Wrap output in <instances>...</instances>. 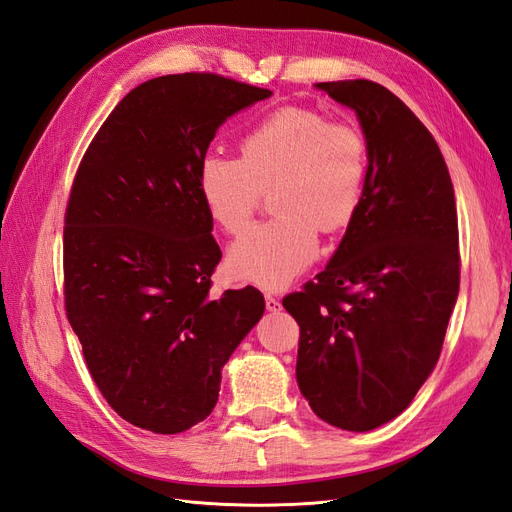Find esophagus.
Returning <instances> with one entry per match:
<instances>
[{
  "instance_id": "34e87169",
  "label": "esophagus",
  "mask_w": 512,
  "mask_h": 512,
  "mask_svg": "<svg viewBox=\"0 0 512 512\" xmlns=\"http://www.w3.org/2000/svg\"><path fill=\"white\" fill-rule=\"evenodd\" d=\"M265 305H267L269 312H280V309H282V303H280V299L271 297V294H267V297H265Z\"/></svg>"
}]
</instances>
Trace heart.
<instances>
[{"label": "heart", "instance_id": "obj_1", "mask_svg": "<svg viewBox=\"0 0 512 512\" xmlns=\"http://www.w3.org/2000/svg\"><path fill=\"white\" fill-rule=\"evenodd\" d=\"M369 153L365 134L312 108L286 106L239 141V158L209 151L196 173L211 220L237 235L269 192L273 220L252 226L228 252V269L260 288H284L312 265L318 230L346 228L359 211Z\"/></svg>", "mask_w": 512, "mask_h": 512}]
</instances>
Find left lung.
I'll use <instances>...</instances> for the list:
<instances>
[{
	"mask_svg": "<svg viewBox=\"0 0 512 512\" xmlns=\"http://www.w3.org/2000/svg\"><path fill=\"white\" fill-rule=\"evenodd\" d=\"M356 113L369 166L359 211L314 282L284 297L297 382L322 421L369 431L404 412L436 367L459 294V232L438 143L389 89L318 83Z\"/></svg>",
	"mask_w": 512,
	"mask_h": 512,
	"instance_id": "8db88e82",
	"label": "left lung"
}]
</instances>
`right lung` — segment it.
<instances>
[{
    "label": "right lung",
    "instance_id": "obj_1",
    "mask_svg": "<svg viewBox=\"0 0 512 512\" xmlns=\"http://www.w3.org/2000/svg\"><path fill=\"white\" fill-rule=\"evenodd\" d=\"M269 96L211 72L158 76L113 108L76 170L66 314L108 406L141 429L205 421L222 367L265 312L254 286L209 294L222 252L196 173L222 123Z\"/></svg>",
    "mask_w": 512,
    "mask_h": 512
}]
</instances>
